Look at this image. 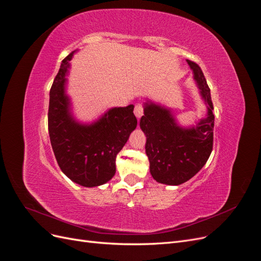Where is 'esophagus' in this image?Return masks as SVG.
I'll use <instances>...</instances> for the list:
<instances>
[{"mask_svg": "<svg viewBox=\"0 0 261 261\" xmlns=\"http://www.w3.org/2000/svg\"><path fill=\"white\" fill-rule=\"evenodd\" d=\"M135 115H136V117L138 119L141 118V116L143 115V107H142V105H140V103L136 105V107H135Z\"/></svg>", "mask_w": 261, "mask_h": 261, "instance_id": "obj_1", "label": "esophagus"}]
</instances>
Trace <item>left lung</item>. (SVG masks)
<instances>
[{"label":"left lung","instance_id":"8db88e82","mask_svg":"<svg viewBox=\"0 0 261 261\" xmlns=\"http://www.w3.org/2000/svg\"><path fill=\"white\" fill-rule=\"evenodd\" d=\"M194 71L202 97L208 105L207 117L196 128L181 129L168 109L152 102L145 103L140 126L146 136L145 152L150 172L156 182L179 185L194 176L203 168L213 150L214 115L211 89L200 67L188 59Z\"/></svg>","mask_w":261,"mask_h":261}]
</instances>
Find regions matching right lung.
Wrapping results in <instances>:
<instances>
[{"instance_id":"obj_1","label":"right lung","mask_w":261,"mask_h":261,"mask_svg":"<svg viewBox=\"0 0 261 261\" xmlns=\"http://www.w3.org/2000/svg\"><path fill=\"white\" fill-rule=\"evenodd\" d=\"M73 51L67 56L49 92L48 132L59 168L71 181L86 188L105 184L116 173V156L136 129L133 105L109 110L90 125L70 116L65 95V75Z\"/></svg>"}]
</instances>
